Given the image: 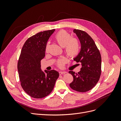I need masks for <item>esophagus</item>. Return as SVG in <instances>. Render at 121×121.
<instances>
[{
    "instance_id": "obj_1",
    "label": "esophagus",
    "mask_w": 121,
    "mask_h": 121,
    "mask_svg": "<svg viewBox=\"0 0 121 121\" xmlns=\"http://www.w3.org/2000/svg\"><path fill=\"white\" fill-rule=\"evenodd\" d=\"M67 72H65V71H60L59 72V74L60 75H62V74H65Z\"/></svg>"
}]
</instances>
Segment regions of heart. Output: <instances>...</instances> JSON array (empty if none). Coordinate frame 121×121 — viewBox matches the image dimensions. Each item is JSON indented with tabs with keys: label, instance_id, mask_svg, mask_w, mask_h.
Masks as SVG:
<instances>
[{
	"label": "heart",
	"instance_id": "b5f03b06",
	"mask_svg": "<svg viewBox=\"0 0 121 121\" xmlns=\"http://www.w3.org/2000/svg\"><path fill=\"white\" fill-rule=\"evenodd\" d=\"M55 39L61 47L65 48V52L69 56L74 57L79 53L80 51V45L78 40L72 38L69 33L65 30H61L57 32L55 35ZM48 45L46 46V49ZM64 60H60L58 61V66L62 67Z\"/></svg>",
	"mask_w": 121,
	"mask_h": 121
}]
</instances>
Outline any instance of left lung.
Listing matches in <instances>:
<instances>
[{
	"mask_svg": "<svg viewBox=\"0 0 121 121\" xmlns=\"http://www.w3.org/2000/svg\"><path fill=\"white\" fill-rule=\"evenodd\" d=\"M73 32L81 44L80 52L74 60L81 63L82 67L78 73L69 71L74 78L69 86L75 91L85 92L92 89L100 78L101 55L94 40L86 32L78 29H74Z\"/></svg>",
	"mask_w": 121,
	"mask_h": 121,
	"instance_id": "obj_1",
	"label": "left lung"
}]
</instances>
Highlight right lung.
I'll list each match as a JSON object with an SVG mask.
<instances>
[{"label": "right lung", "mask_w": 121, "mask_h": 121, "mask_svg": "<svg viewBox=\"0 0 121 121\" xmlns=\"http://www.w3.org/2000/svg\"><path fill=\"white\" fill-rule=\"evenodd\" d=\"M54 31H45L32 36L22 49L17 71L22 87L32 97L42 98L49 95L59 77L56 70L43 72L41 69V60L45 56L47 41Z\"/></svg>", "instance_id": "right-lung-1"}]
</instances>
